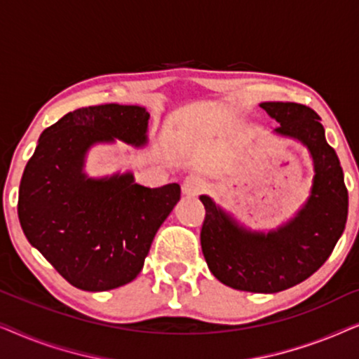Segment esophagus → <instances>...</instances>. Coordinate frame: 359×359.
<instances>
[{"label": "esophagus", "mask_w": 359, "mask_h": 359, "mask_svg": "<svg viewBox=\"0 0 359 359\" xmlns=\"http://www.w3.org/2000/svg\"><path fill=\"white\" fill-rule=\"evenodd\" d=\"M204 186H205V183H204V180L201 178V176L191 175L183 181V186H181V189H183V194H186V196H198V194L203 193Z\"/></svg>", "instance_id": "34e87169"}]
</instances>
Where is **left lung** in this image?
Segmentation results:
<instances>
[{"label": "left lung", "instance_id": "obj_1", "mask_svg": "<svg viewBox=\"0 0 359 359\" xmlns=\"http://www.w3.org/2000/svg\"><path fill=\"white\" fill-rule=\"evenodd\" d=\"M259 106L279 122L274 134L309 150L313 166L309 198L291 219L264 232L240 224L209 196H199L205 208L201 247L210 273L225 286L273 294L306 281L327 262L345 230L348 191L316 111L297 102Z\"/></svg>", "mask_w": 359, "mask_h": 359}]
</instances>
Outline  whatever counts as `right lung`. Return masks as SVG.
Here are the masks:
<instances>
[{
  "label": "right lung",
  "mask_w": 359,
  "mask_h": 359,
  "mask_svg": "<svg viewBox=\"0 0 359 359\" xmlns=\"http://www.w3.org/2000/svg\"><path fill=\"white\" fill-rule=\"evenodd\" d=\"M142 106L101 104L68 112L41 134L19 186L18 215L34 248L72 286L109 291L134 281L155 233L180 201V184L147 188L134 173L93 178L95 145L149 144Z\"/></svg>",
  "instance_id": "add662e5"
}]
</instances>
